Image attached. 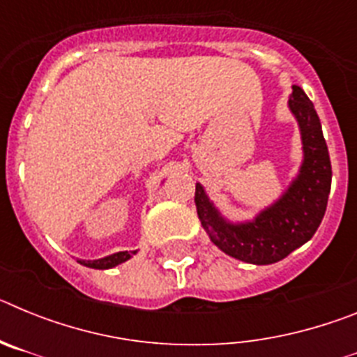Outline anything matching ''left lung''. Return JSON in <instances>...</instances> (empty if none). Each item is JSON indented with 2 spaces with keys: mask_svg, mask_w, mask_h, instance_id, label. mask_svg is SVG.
Masks as SVG:
<instances>
[{
  "mask_svg": "<svg viewBox=\"0 0 357 357\" xmlns=\"http://www.w3.org/2000/svg\"><path fill=\"white\" fill-rule=\"evenodd\" d=\"M289 109L301 127L304 162L298 176L273 206L257 214L254 222L236 225L220 216L200 184L195 191L198 218L211 241L245 263L272 264L284 259L313 238L326 214L333 169L320 118L298 85H293Z\"/></svg>",
  "mask_w": 357,
  "mask_h": 357,
  "instance_id": "8db88e82",
  "label": "left lung"
}]
</instances>
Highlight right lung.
<instances>
[{
	"label": "right lung",
	"instance_id": "add662e5",
	"mask_svg": "<svg viewBox=\"0 0 357 357\" xmlns=\"http://www.w3.org/2000/svg\"><path fill=\"white\" fill-rule=\"evenodd\" d=\"M137 250H130V252H118V254H112V255H107L103 259H96V261H80L84 266H89V268H96V270H107V268H114L118 264L125 263L135 254Z\"/></svg>",
	"mask_w": 357,
	"mask_h": 357
}]
</instances>
